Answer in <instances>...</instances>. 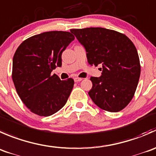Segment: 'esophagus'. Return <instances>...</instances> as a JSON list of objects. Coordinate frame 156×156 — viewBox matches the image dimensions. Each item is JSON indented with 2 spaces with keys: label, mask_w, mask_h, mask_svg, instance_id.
Segmentation results:
<instances>
[{
  "label": "esophagus",
  "mask_w": 156,
  "mask_h": 156,
  "mask_svg": "<svg viewBox=\"0 0 156 156\" xmlns=\"http://www.w3.org/2000/svg\"><path fill=\"white\" fill-rule=\"evenodd\" d=\"M82 80H83V79H82V78H79V77H75L74 78V81L76 82V83L82 81Z\"/></svg>",
  "instance_id": "esophagus-1"
}]
</instances>
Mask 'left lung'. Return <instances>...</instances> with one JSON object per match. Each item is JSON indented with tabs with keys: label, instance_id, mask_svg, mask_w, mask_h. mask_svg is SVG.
Returning <instances> with one entry per match:
<instances>
[{
	"label": "left lung",
	"instance_id": "8db88e82",
	"mask_svg": "<svg viewBox=\"0 0 156 156\" xmlns=\"http://www.w3.org/2000/svg\"><path fill=\"white\" fill-rule=\"evenodd\" d=\"M78 41L85 47L88 63L102 65L100 77H91L89 95L102 110L118 112L133 97L140 76L137 50L124 34L101 27L73 29Z\"/></svg>",
	"mask_w": 156,
	"mask_h": 156
}]
</instances>
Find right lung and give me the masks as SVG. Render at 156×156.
<instances>
[{
  "mask_svg": "<svg viewBox=\"0 0 156 156\" xmlns=\"http://www.w3.org/2000/svg\"><path fill=\"white\" fill-rule=\"evenodd\" d=\"M74 38L69 32H45L27 38L16 49L12 79L20 98L32 113L50 116L65 105L74 80H61L51 73L61 67V55Z\"/></svg>",
  "mask_w": 156,
  "mask_h": 156,
  "instance_id": "add662e5",
  "label": "right lung"
}]
</instances>
